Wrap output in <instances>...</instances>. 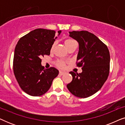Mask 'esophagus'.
Returning a JSON list of instances; mask_svg holds the SVG:
<instances>
[{
    "label": "esophagus",
    "instance_id": "obj_1",
    "mask_svg": "<svg viewBox=\"0 0 125 125\" xmlns=\"http://www.w3.org/2000/svg\"><path fill=\"white\" fill-rule=\"evenodd\" d=\"M65 73L64 72H62V71H60L59 72V74L60 75H63Z\"/></svg>",
    "mask_w": 125,
    "mask_h": 125
}]
</instances>
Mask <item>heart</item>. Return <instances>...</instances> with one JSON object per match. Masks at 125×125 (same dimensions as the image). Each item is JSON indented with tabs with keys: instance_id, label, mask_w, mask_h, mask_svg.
<instances>
[{
	"instance_id": "obj_1",
	"label": "heart",
	"mask_w": 125,
	"mask_h": 125,
	"mask_svg": "<svg viewBox=\"0 0 125 125\" xmlns=\"http://www.w3.org/2000/svg\"><path fill=\"white\" fill-rule=\"evenodd\" d=\"M64 44L66 47V48L68 49V50L70 48H71L73 46L76 45V42L74 40L72 39H66L64 41ZM54 47V44H53L52 46V48H51V50H52L53 49ZM66 61L64 60H58L56 61V65L57 67L60 68H64L65 67V64H66Z\"/></svg>"
}]
</instances>
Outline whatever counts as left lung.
Here are the masks:
<instances>
[{"mask_svg":"<svg viewBox=\"0 0 125 125\" xmlns=\"http://www.w3.org/2000/svg\"><path fill=\"white\" fill-rule=\"evenodd\" d=\"M69 33L79 44L77 65L82 66L83 72L79 74L71 72L73 79L66 86L76 97L86 98L98 92L106 81L110 70V53L107 46L90 32Z\"/></svg>","mask_w":125,"mask_h":125,"instance_id":"left-lung-1","label":"left lung"}]
</instances>
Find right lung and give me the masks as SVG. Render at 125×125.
Wrapping results in <instances>:
<instances>
[{"mask_svg": "<svg viewBox=\"0 0 125 125\" xmlns=\"http://www.w3.org/2000/svg\"><path fill=\"white\" fill-rule=\"evenodd\" d=\"M55 33L53 30L36 29L21 37L15 47L13 73L21 89L32 96L45 94L59 74L55 68L45 69L41 64L42 58L50 54Z\"/></svg>", "mask_w": 125, "mask_h": 125, "instance_id": "obj_1", "label": "right lung"}]
</instances>
